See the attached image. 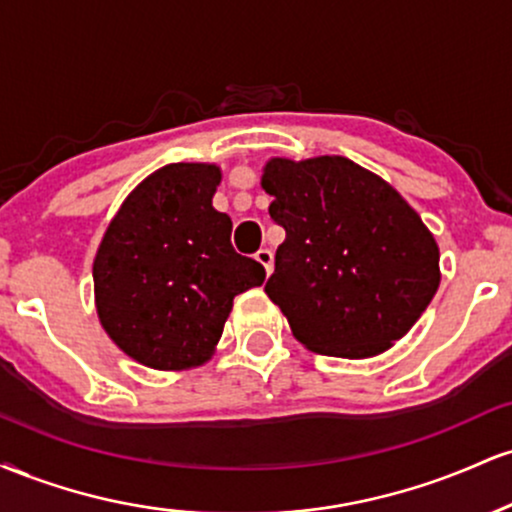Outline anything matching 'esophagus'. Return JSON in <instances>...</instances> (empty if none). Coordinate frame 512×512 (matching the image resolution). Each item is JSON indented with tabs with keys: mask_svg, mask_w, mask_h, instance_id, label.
<instances>
[{
	"mask_svg": "<svg viewBox=\"0 0 512 512\" xmlns=\"http://www.w3.org/2000/svg\"><path fill=\"white\" fill-rule=\"evenodd\" d=\"M255 260L262 264L264 272H267V276L272 274V267H274V255H272V250H267V248L257 250V252H255Z\"/></svg>",
	"mask_w": 512,
	"mask_h": 512,
	"instance_id": "1",
	"label": "esophagus"
}]
</instances>
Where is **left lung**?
Instances as JSON below:
<instances>
[{
  "instance_id": "obj_1",
  "label": "left lung",
  "mask_w": 512,
  "mask_h": 512,
  "mask_svg": "<svg viewBox=\"0 0 512 512\" xmlns=\"http://www.w3.org/2000/svg\"><path fill=\"white\" fill-rule=\"evenodd\" d=\"M262 187L286 231L264 291L293 337L342 358L402 339L440 284L438 243L407 199L344 156L272 158Z\"/></svg>"
}]
</instances>
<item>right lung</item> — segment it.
<instances>
[{
    "mask_svg": "<svg viewBox=\"0 0 512 512\" xmlns=\"http://www.w3.org/2000/svg\"><path fill=\"white\" fill-rule=\"evenodd\" d=\"M221 170L170 163L122 202L93 260L103 330L142 366L185 370L214 354L238 293L264 267L231 245V216L214 209Z\"/></svg>",
    "mask_w": 512,
    "mask_h": 512,
    "instance_id": "right-lung-1",
    "label": "right lung"
}]
</instances>
